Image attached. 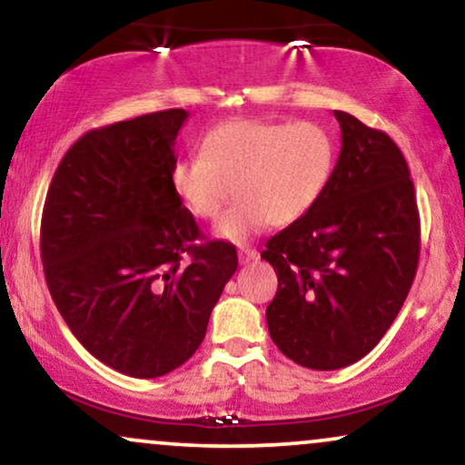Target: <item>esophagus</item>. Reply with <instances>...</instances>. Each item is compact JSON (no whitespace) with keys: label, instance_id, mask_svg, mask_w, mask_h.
Returning <instances> with one entry per match:
<instances>
[{"label":"esophagus","instance_id":"obj_1","mask_svg":"<svg viewBox=\"0 0 465 465\" xmlns=\"http://www.w3.org/2000/svg\"><path fill=\"white\" fill-rule=\"evenodd\" d=\"M258 251L255 249H249V247H240L238 249V260H240V264H249V262H253V260H258Z\"/></svg>","mask_w":465,"mask_h":465}]
</instances>
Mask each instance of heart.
<instances>
[{
    "instance_id": "1",
    "label": "heart",
    "mask_w": 465,
    "mask_h": 465,
    "mask_svg": "<svg viewBox=\"0 0 465 465\" xmlns=\"http://www.w3.org/2000/svg\"><path fill=\"white\" fill-rule=\"evenodd\" d=\"M334 140L311 120H233L205 137L201 154L173 170L174 192L203 221H214L232 201H240L218 221L216 233L247 242L266 227L288 225L322 199L334 170Z\"/></svg>"
}]
</instances>
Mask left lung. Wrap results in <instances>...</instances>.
<instances>
[{"label":"left lung","mask_w":465,"mask_h":465,"mask_svg":"<svg viewBox=\"0 0 465 465\" xmlns=\"http://www.w3.org/2000/svg\"><path fill=\"white\" fill-rule=\"evenodd\" d=\"M341 153L311 210L266 242L277 273L266 308L273 343L308 370L330 371L378 345L413 284L420 214L404 154L387 133L334 111Z\"/></svg>","instance_id":"obj_1"}]
</instances>
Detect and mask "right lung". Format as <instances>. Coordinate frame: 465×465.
Masks as SVG:
<instances>
[{"mask_svg":"<svg viewBox=\"0 0 465 465\" xmlns=\"http://www.w3.org/2000/svg\"><path fill=\"white\" fill-rule=\"evenodd\" d=\"M185 120L168 109L84 133L58 163L41 218L58 312L89 354L133 378L163 376L199 350L238 269L236 247L201 242L174 192Z\"/></svg>","mask_w":465,"mask_h":465,"instance_id":"obj_1","label":"right lung"}]
</instances>
